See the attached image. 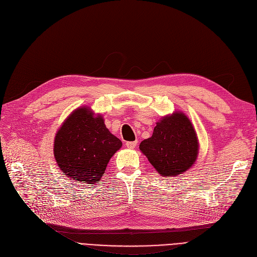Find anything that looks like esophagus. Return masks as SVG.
<instances>
[{
  "mask_svg": "<svg viewBox=\"0 0 257 257\" xmlns=\"http://www.w3.org/2000/svg\"><path fill=\"white\" fill-rule=\"evenodd\" d=\"M138 145V142L134 141V142H127L126 143V147L128 148V149H134V148L137 147Z\"/></svg>",
  "mask_w": 257,
  "mask_h": 257,
  "instance_id": "34e87169",
  "label": "esophagus"
}]
</instances>
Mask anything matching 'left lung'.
I'll use <instances>...</instances> for the list:
<instances>
[{
	"label": "left lung",
	"mask_w": 257,
	"mask_h": 257,
	"mask_svg": "<svg viewBox=\"0 0 257 257\" xmlns=\"http://www.w3.org/2000/svg\"><path fill=\"white\" fill-rule=\"evenodd\" d=\"M140 149L161 176L177 177L195 164L199 143L190 118L176 111L157 121L152 137L144 140Z\"/></svg>",
	"instance_id": "8db88e82"
}]
</instances>
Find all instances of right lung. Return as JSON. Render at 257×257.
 I'll return each instance as SVG.
<instances>
[{
	"instance_id": "add662e5",
	"label": "right lung",
	"mask_w": 257,
	"mask_h": 257,
	"mask_svg": "<svg viewBox=\"0 0 257 257\" xmlns=\"http://www.w3.org/2000/svg\"><path fill=\"white\" fill-rule=\"evenodd\" d=\"M121 142L110 133L101 114L89 107L73 111L57 131L54 156L59 169L70 179L86 184L99 183Z\"/></svg>"
}]
</instances>
